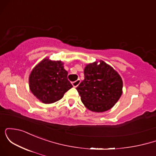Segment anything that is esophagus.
<instances>
[{
	"label": "esophagus",
	"mask_w": 156,
	"mask_h": 156,
	"mask_svg": "<svg viewBox=\"0 0 156 156\" xmlns=\"http://www.w3.org/2000/svg\"><path fill=\"white\" fill-rule=\"evenodd\" d=\"M80 83V79H78L77 80H76V81H73V83H72V84H73V86L74 87H77L78 85H79Z\"/></svg>",
	"instance_id": "34e87169"
}]
</instances>
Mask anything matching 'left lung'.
<instances>
[{"label":"left lung","mask_w":156,"mask_h":156,"mask_svg":"<svg viewBox=\"0 0 156 156\" xmlns=\"http://www.w3.org/2000/svg\"><path fill=\"white\" fill-rule=\"evenodd\" d=\"M82 103L89 110L103 112L111 109L122 93V80L117 71L103 61L89 64L84 80L77 87Z\"/></svg>","instance_id":"left-lung-1"}]
</instances>
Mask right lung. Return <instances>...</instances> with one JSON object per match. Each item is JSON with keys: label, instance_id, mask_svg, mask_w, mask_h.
I'll return each instance as SVG.
<instances>
[{"label": "right lung", "instance_id": "1", "mask_svg": "<svg viewBox=\"0 0 156 156\" xmlns=\"http://www.w3.org/2000/svg\"><path fill=\"white\" fill-rule=\"evenodd\" d=\"M61 61L44 58L32 69L30 90L37 99L49 104L59 101L73 85L67 79V71Z\"/></svg>", "mask_w": 156, "mask_h": 156}]
</instances>
